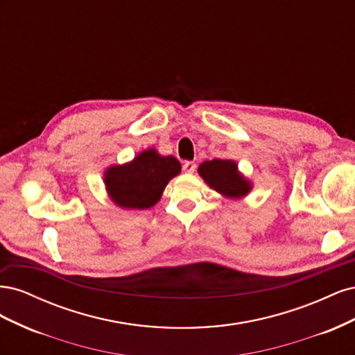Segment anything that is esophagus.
Wrapping results in <instances>:
<instances>
[{"instance_id":"1","label":"esophagus","mask_w":355,"mask_h":355,"mask_svg":"<svg viewBox=\"0 0 355 355\" xmlns=\"http://www.w3.org/2000/svg\"><path fill=\"white\" fill-rule=\"evenodd\" d=\"M196 168H197V164L194 163V161H185L184 163V171L185 173H194L196 171Z\"/></svg>"}]
</instances>
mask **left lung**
I'll use <instances>...</instances> for the list:
<instances>
[{
    "label": "left lung",
    "mask_w": 355,
    "mask_h": 355,
    "mask_svg": "<svg viewBox=\"0 0 355 355\" xmlns=\"http://www.w3.org/2000/svg\"><path fill=\"white\" fill-rule=\"evenodd\" d=\"M198 175L206 184L228 198H243L252 191V182L247 180L232 159L204 161L198 167Z\"/></svg>",
    "instance_id": "obj_1"
}]
</instances>
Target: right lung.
I'll use <instances>...</instances> for the list:
<instances>
[{
	"mask_svg": "<svg viewBox=\"0 0 355 355\" xmlns=\"http://www.w3.org/2000/svg\"><path fill=\"white\" fill-rule=\"evenodd\" d=\"M180 168L175 157H163L151 148L137 154L130 163L106 168L103 182L116 206L144 210L155 206L166 185L180 173Z\"/></svg>",
	"mask_w": 355,
	"mask_h": 355,
	"instance_id": "right-lung-1",
	"label": "right lung"
}]
</instances>
